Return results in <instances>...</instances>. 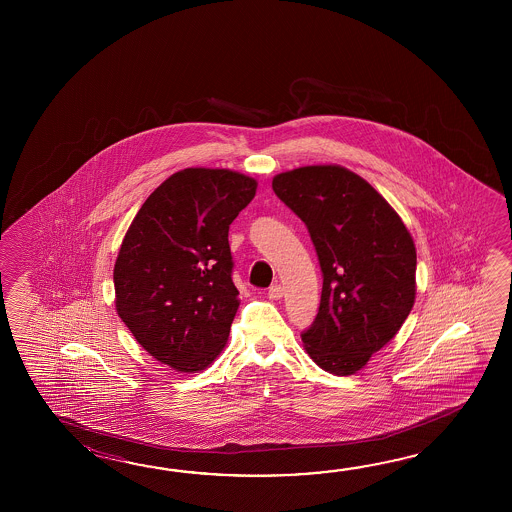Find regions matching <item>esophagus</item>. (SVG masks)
Masks as SVG:
<instances>
[{
	"label": "esophagus",
	"instance_id": "1",
	"mask_svg": "<svg viewBox=\"0 0 512 512\" xmlns=\"http://www.w3.org/2000/svg\"><path fill=\"white\" fill-rule=\"evenodd\" d=\"M267 294H269V298H271V300H280L283 296L282 285H280V283H274V285L269 287V293Z\"/></svg>",
	"mask_w": 512,
	"mask_h": 512
}]
</instances>
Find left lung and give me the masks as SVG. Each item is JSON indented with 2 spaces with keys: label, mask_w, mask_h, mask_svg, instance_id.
<instances>
[{
  "label": "left lung",
  "mask_w": 512,
  "mask_h": 512,
  "mask_svg": "<svg viewBox=\"0 0 512 512\" xmlns=\"http://www.w3.org/2000/svg\"><path fill=\"white\" fill-rule=\"evenodd\" d=\"M272 190L304 221L324 278L305 351L322 370L351 375L414 307V240L388 201L342 166L296 168L276 175Z\"/></svg>",
  "instance_id": "left-lung-1"
}]
</instances>
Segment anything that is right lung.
Instances as JSON below:
<instances>
[{
    "label": "right lung",
    "instance_id": "add662e5",
    "mask_svg": "<svg viewBox=\"0 0 512 512\" xmlns=\"http://www.w3.org/2000/svg\"><path fill=\"white\" fill-rule=\"evenodd\" d=\"M230 170L186 168L144 201L113 271L117 313L153 359L181 373L207 368L238 311L229 227L256 194Z\"/></svg>",
    "mask_w": 512,
    "mask_h": 512
}]
</instances>
